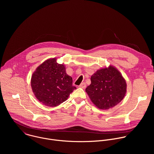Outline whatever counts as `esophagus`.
<instances>
[{"label": "esophagus", "mask_w": 154, "mask_h": 154, "mask_svg": "<svg viewBox=\"0 0 154 154\" xmlns=\"http://www.w3.org/2000/svg\"><path fill=\"white\" fill-rule=\"evenodd\" d=\"M86 86V83H85V82L82 83L79 85V87H80V88H85Z\"/></svg>", "instance_id": "obj_1"}]
</instances>
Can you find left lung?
<instances>
[{
    "instance_id": "1",
    "label": "left lung",
    "mask_w": 154,
    "mask_h": 154,
    "mask_svg": "<svg viewBox=\"0 0 154 154\" xmlns=\"http://www.w3.org/2000/svg\"><path fill=\"white\" fill-rule=\"evenodd\" d=\"M85 91L99 108L107 109L118 104L126 93L125 80L114 67L97 70L91 77Z\"/></svg>"
}]
</instances>
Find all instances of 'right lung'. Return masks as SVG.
I'll use <instances>...</instances> for the list:
<instances>
[{
    "mask_svg": "<svg viewBox=\"0 0 154 154\" xmlns=\"http://www.w3.org/2000/svg\"><path fill=\"white\" fill-rule=\"evenodd\" d=\"M31 86L38 100L49 106H56L69 97L76 89L72 79L66 73L63 64L57 63L56 58L46 60L32 75Z\"/></svg>",
    "mask_w": 154,
    "mask_h": 154,
    "instance_id": "obj_1",
    "label": "right lung"
}]
</instances>
